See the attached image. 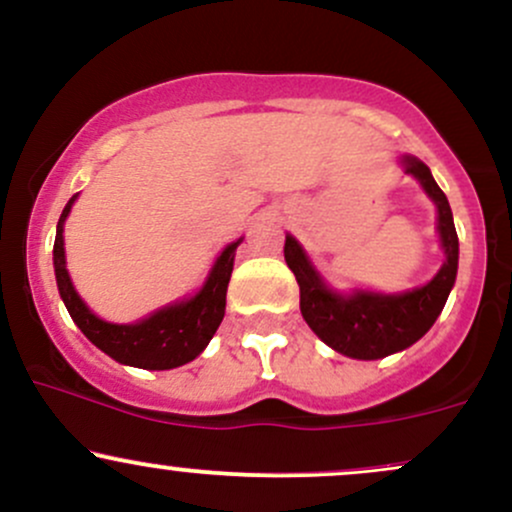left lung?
<instances>
[{
  "label": "left lung",
  "mask_w": 512,
  "mask_h": 512,
  "mask_svg": "<svg viewBox=\"0 0 512 512\" xmlns=\"http://www.w3.org/2000/svg\"><path fill=\"white\" fill-rule=\"evenodd\" d=\"M404 166L409 175L421 180L428 197L438 207V231L443 240L445 264L426 286L397 296H383V293L339 296L322 284L296 240L286 236L284 243L286 264L301 286V313L310 330L339 354L363 358V361L385 358L419 342L438 320L457 276L460 243H457L448 197L433 180L426 163L407 156Z\"/></svg>",
  "instance_id": "1"
}]
</instances>
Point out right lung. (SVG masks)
Wrapping results in <instances>:
<instances>
[{
    "instance_id": "right-lung-1",
    "label": "right lung",
    "mask_w": 512,
    "mask_h": 512,
    "mask_svg": "<svg viewBox=\"0 0 512 512\" xmlns=\"http://www.w3.org/2000/svg\"><path fill=\"white\" fill-rule=\"evenodd\" d=\"M76 195L64 207L55 236V276L57 289L69 315L81 332L91 339L98 349L105 351L115 361L146 370H168L190 363L204 351L214 332L219 330L223 313H226V289L233 272V257L240 240L228 245L211 269L207 284L190 301H182L163 308L137 325H110L96 317L81 301L64 267V240L62 223L72 209Z\"/></svg>"
}]
</instances>
